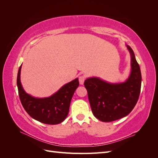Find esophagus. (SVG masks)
I'll return each instance as SVG.
<instances>
[{
  "label": "esophagus",
  "mask_w": 158,
  "mask_h": 158,
  "mask_svg": "<svg viewBox=\"0 0 158 158\" xmlns=\"http://www.w3.org/2000/svg\"><path fill=\"white\" fill-rule=\"evenodd\" d=\"M78 80H79L80 84L83 85V84H84V81H85V78L84 76H79Z\"/></svg>",
  "instance_id": "34e87169"
}]
</instances>
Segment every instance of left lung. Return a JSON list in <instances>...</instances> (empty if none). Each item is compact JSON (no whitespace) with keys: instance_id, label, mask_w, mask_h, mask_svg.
Segmentation results:
<instances>
[{"instance_id":"left-lung-1","label":"left lung","mask_w":158,"mask_h":158,"mask_svg":"<svg viewBox=\"0 0 158 158\" xmlns=\"http://www.w3.org/2000/svg\"><path fill=\"white\" fill-rule=\"evenodd\" d=\"M127 47L131 56V73L125 82L109 83L96 77L87 78L84 82L94 115L103 122H111L128 115L139 98L142 82L140 66L131 47Z\"/></svg>"}]
</instances>
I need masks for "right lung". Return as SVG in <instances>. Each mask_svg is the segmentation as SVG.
I'll list each match as a JSON object with an SVG mask.
<instances>
[{
  "mask_svg": "<svg viewBox=\"0 0 158 158\" xmlns=\"http://www.w3.org/2000/svg\"><path fill=\"white\" fill-rule=\"evenodd\" d=\"M20 66L17 76L18 94L23 107L35 120L48 125H56L67 117L72 98L78 87V78L66 84L49 98H37L31 96L23 89L20 82Z\"/></svg>",
  "mask_w": 158,
  "mask_h": 158,
  "instance_id": "obj_1",
  "label": "right lung"
}]
</instances>
